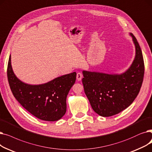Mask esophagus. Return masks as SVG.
<instances>
[{"label": "esophagus", "mask_w": 152, "mask_h": 152, "mask_svg": "<svg viewBox=\"0 0 152 152\" xmlns=\"http://www.w3.org/2000/svg\"><path fill=\"white\" fill-rule=\"evenodd\" d=\"M82 77H83V74L81 73V72H78L77 74V80L78 81L81 80Z\"/></svg>", "instance_id": "1"}]
</instances>
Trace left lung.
<instances>
[{
    "label": "left lung",
    "instance_id": "1",
    "mask_svg": "<svg viewBox=\"0 0 152 152\" xmlns=\"http://www.w3.org/2000/svg\"><path fill=\"white\" fill-rule=\"evenodd\" d=\"M131 35L135 46V57L124 74L110 75L83 71L85 93L94 111L101 116H111L124 110L140 91L145 66L139 42L132 33Z\"/></svg>",
    "mask_w": 152,
    "mask_h": 152
}]
</instances>
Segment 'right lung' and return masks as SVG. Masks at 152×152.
Returning <instances> with one entry per match:
<instances>
[{"label":"right lung","instance_id":"1","mask_svg":"<svg viewBox=\"0 0 152 152\" xmlns=\"http://www.w3.org/2000/svg\"><path fill=\"white\" fill-rule=\"evenodd\" d=\"M76 75L73 72L45 84L30 85L14 74L10 56L7 66V78L14 97L34 116L46 121H58L66 113L67 96L75 82Z\"/></svg>","mask_w":152,"mask_h":152}]
</instances>
